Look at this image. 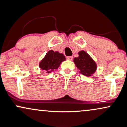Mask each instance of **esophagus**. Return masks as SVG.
<instances>
[{
    "label": "esophagus",
    "instance_id": "esophagus-1",
    "mask_svg": "<svg viewBox=\"0 0 127 127\" xmlns=\"http://www.w3.org/2000/svg\"><path fill=\"white\" fill-rule=\"evenodd\" d=\"M66 59L69 61H72L73 59V57L72 56H68V57H66Z\"/></svg>",
    "mask_w": 127,
    "mask_h": 127
}]
</instances>
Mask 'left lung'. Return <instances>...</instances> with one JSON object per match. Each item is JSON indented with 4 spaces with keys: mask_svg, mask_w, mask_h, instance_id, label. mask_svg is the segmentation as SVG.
<instances>
[{
    "mask_svg": "<svg viewBox=\"0 0 127 127\" xmlns=\"http://www.w3.org/2000/svg\"><path fill=\"white\" fill-rule=\"evenodd\" d=\"M74 62L80 73L87 77L93 75L97 70L96 62L84 50L78 52V57L74 58Z\"/></svg>",
    "mask_w": 127,
    "mask_h": 127,
    "instance_id": "8db88e82",
    "label": "left lung"
}]
</instances>
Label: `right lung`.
<instances>
[{
	"instance_id": "right-lung-1",
	"label": "right lung",
	"mask_w": 127,
	"mask_h": 127,
	"mask_svg": "<svg viewBox=\"0 0 127 127\" xmlns=\"http://www.w3.org/2000/svg\"><path fill=\"white\" fill-rule=\"evenodd\" d=\"M65 56L59 52H54L50 50L46 53L45 56L41 59L38 64L40 68L44 71L46 74L53 72L58 69L61 64L65 61Z\"/></svg>"
}]
</instances>
